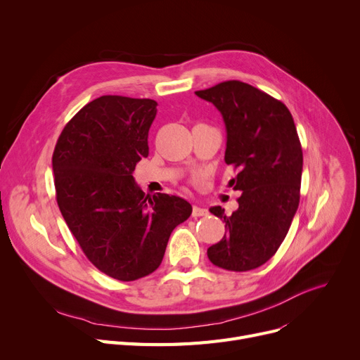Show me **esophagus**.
<instances>
[{"instance_id": "1", "label": "esophagus", "mask_w": 360, "mask_h": 360, "mask_svg": "<svg viewBox=\"0 0 360 360\" xmlns=\"http://www.w3.org/2000/svg\"><path fill=\"white\" fill-rule=\"evenodd\" d=\"M209 214V212H207L205 209H201V207H197V205H194L193 207V217H200V216H207Z\"/></svg>"}]
</instances>
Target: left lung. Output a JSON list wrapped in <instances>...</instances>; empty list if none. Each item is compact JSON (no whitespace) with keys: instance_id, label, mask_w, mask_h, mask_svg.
<instances>
[{"instance_id":"obj_1","label":"left lung","mask_w":360,"mask_h":360,"mask_svg":"<svg viewBox=\"0 0 360 360\" xmlns=\"http://www.w3.org/2000/svg\"><path fill=\"white\" fill-rule=\"evenodd\" d=\"M221 113L228 141L224 162L238 169L229 184L242 191L239 209L223 219L226 233L207 250L214 266L248 271L266 264L285 240L300 198L302 146L286 105L262 90L229 80L195 91Z\"/></svg>"}]
</instances>
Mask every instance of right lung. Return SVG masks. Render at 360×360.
Listing matches in <instances>:
<instances>
[{
  "mask_svg": "<svg viewBox=\"0 0 360 360\" xmlns=\"http://www.w3.org/2000/svg\"><path fill=\"white\" fill-rule=\"evenodd\" d=\"M158 103L101 96L67 122L52 155L56 202L94 267L121 281L153 273L170 233L193 213L176 195H146L136 165L148 156Z\"/></svg>",
  "mask_w": 360,
  "mask_h": 360,
  "instance_id": "1",
  "label": "right lung"
}]
</instances>
